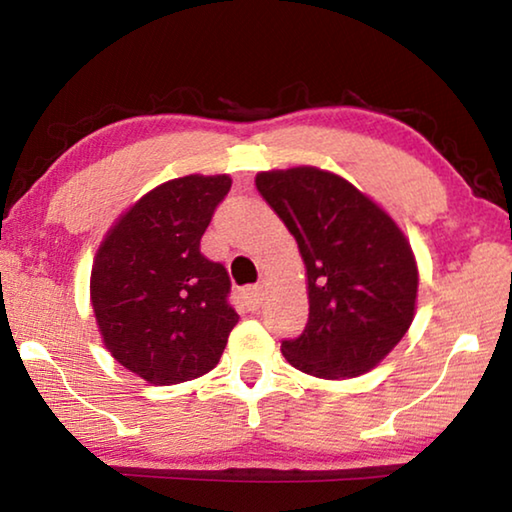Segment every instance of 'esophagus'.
<instances>
[{"mask_svg": "<svg viewBox=\"0 0 512 512\" xmlns=\"http://www.w3.org/2000/svg\"><path fill=\"white\" fill-rule=\"evenodd\" d=\"M244 298H246V305L250 309H257L264 300V287L262 284H250V287L244 289Z\"/></svg>", "mask_w": 512, "mask_h": 512, "instance_id": "obj_1", "label": "esophagus"}]
</instances>
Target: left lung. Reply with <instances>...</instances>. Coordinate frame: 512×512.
I'll list each match as a JSON object with an SVG mask.
<instances>
[{
    "instance_id": "left-lung-1",
    "label": "left lung",
    "mask_w": 512,
    "mask_h": 512,
    "mask_svg": "<svg viewBox=\"0 0 512 512\" xmlns=\"http://www.w3.org/2000/svg\"><path fill=\"white\" fill-rule=\"evenodd\" d=\"M257 192L298 241L309 320L282 341L293 368L323 379L359 377L411 327L418 266L409 241L348 180L316 167L262 171Z\"/></svg>"
}]
</instances>
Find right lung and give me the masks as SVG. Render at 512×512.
<instances>
[{
	"label": "right lung",
	"mask_w": 512,
	"mask_h": 512,
	"mask_svg": "<svg viewBox=\"0 0 512 512\" xmlns=\"http://www.w3.org/2000/svg\"><path fill=\"white\" fill-rule=\"evenodd\" d=\"M230 185L228 176L194 173L151 189L112 225L94 257L90 296L103 343L149 384L210 372L237 325L228 271L201 253Z\"/></svg>",
	"instance_id": "1"
}]
</instances>
